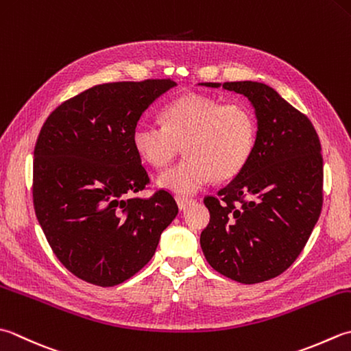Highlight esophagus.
I'll use <instances>...</instances> for the list:
<instances>
[{"label": "esophagus", "instance_id": "obj_1", "mask_svg": "<svg viewBox=\"0 0 351 351\" xmlns=\"http://www.w3.org/2000/svg\"><path fill=\"white\" fill-rule=\"evenodd\" d=\"M176 202H178V207H180V210H185L189 207V205H191L195 202V199L191 197H184V196H178L176 197Z\"/></svg>", "mask_w": 351, "mask_h": 351}]
</instances>
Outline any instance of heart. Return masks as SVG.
Instances as JSON below:
<instances>
[{"mask_svg":"<svg viewBox=\"0 0 351 351\" xmlns=\"http://www.w3.org/2000/svg\"><path fill=\"white\" fill-rule=\"evenodd\" d=\"M164 126L138 123L132 129L135 152L155 169L167 167L184 146L187 158L158 178L176 195H193L213 178L226 181L250 162L257 141V119L243 103H225L190 93L162 111Z\"/></svg>","mask_w":351,"mask_h":351,"instance_id":"1","label":"heart"}]
</instances>
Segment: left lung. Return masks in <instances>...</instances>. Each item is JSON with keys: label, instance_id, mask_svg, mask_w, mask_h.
<instances>
[{"label": "left lung", "instance_id": "obj_1", "mask_svg": "<svg viewBox=\"0 0 351 351\" xmlns=\"http://www.w3.org/2000/svg\"><path fill=\"white\" fill-rule=\"evenodd\" d=\"M219 88L221 84H201ZM256 109L250 162L217 196H205L210 223L201 248L213 269L243 285L283 274L304 250L322 208V155L307 117L260 82H225Z\"/></svg>", "mask_w": 351, "mask_h": 351}]
</instances>
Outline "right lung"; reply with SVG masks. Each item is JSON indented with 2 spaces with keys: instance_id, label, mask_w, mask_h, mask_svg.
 <instances>
[{
  "instance_id": "obj_1",
  "label": "right lung",
  "mask_w": 351,
  "mask_h": 351,
  "mask_svg": "<svg viewBox=\"0 0 351 351\" xmlns=\"http://www.w3.org/2000/svg\"><path fill=\"white\" fill-rule=\"evenodd\" d=\"M175 85L171 79L95 85L59 105L40 129L34 213L59 262L80 280L111 287L135 276L178 215L166 190L130 196L150 182L132 129Z\"/></svg>"
}]
</instances>
